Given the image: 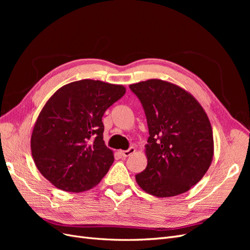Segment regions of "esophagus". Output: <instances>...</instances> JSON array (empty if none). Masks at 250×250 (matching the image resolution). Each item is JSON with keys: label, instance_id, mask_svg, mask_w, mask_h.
Returning a JSON list of instances; mask_svg holds the SVG:
<instances>
[{"label": "esophagus", "instance_id": "obj_1", "mask_svg": "<svg viewBox=\"0 0 250 250\" xmlns=\"http://www.w3.org/2000/svg\"><path fill=\"white\" fill-rule=\"evenodd\" d=\"M135 152V148L134 147H130L128 150H121L120 153L123 157H127V156H130L131 154H133Z\"/></svg>", "mask_w": 250, "mask_h": 250}]
</instances>
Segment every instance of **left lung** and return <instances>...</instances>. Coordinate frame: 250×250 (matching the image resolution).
Listing matches in <instances>:
<instances>
[{
	"mask_svg": "<svg viewBox=\"0 0 250 250\" xmlns=\"http://www.w3.org/2000/svg\"><path fill=\"white\" fill-rule=\"evenodd\" d=\"M129 87L143 105L149 129L147 167L135 180L156 197L186 193L213 161L214 138L207 112L190 93L168 81L149 79Z\"/></svg>",
	"mask_w": 250,
	"mask_h": 250,
	"instance_id": "left-lung-1",
	"label": "left lung"
}]
</instances>
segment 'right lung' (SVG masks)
Returning a JSON list of instances; mask_svg holds the SVG:
<instances>
[{
	"instance_id": "add662e5",
	"label": "right lung",
	"mask_w": 250,
	"mask_h": 250,
	"mask_svg": "<svg viewBox=\"0 0 250 250\" xmlns=\"http://www.w3.org/2000/svg\"><path fill=\"white\" fill-rule=\"evenodd\" d=\"M125 92L123 85L83 79L51 96L34 124L31 153L36 168L53 186L84 192L108 172L113 152L103 141L102 117Z\"/></svg>"
}]
</instances>
